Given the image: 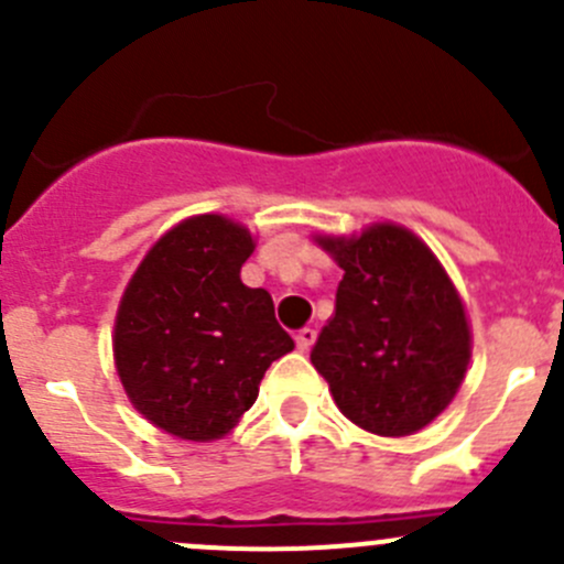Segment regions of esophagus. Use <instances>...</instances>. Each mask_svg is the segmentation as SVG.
Here are the masks:
<instances>
[{
    "instance_id": "esophagus-1",
    "label": "esophagus",
    "mask_w": 564,
    "mask_h": 564,
    "mask_svg": "<svg viewBox=\"0 0 564 564\" xmlns=\"http://www.w3.org/2000/svg\"><path fill=\"white\" fill-rule=\"evenodd\" d=\"M314 340H316V329L311 327H303L297 335H294V344H297L300 351H308L311 346H314Z\"/></svg>"
}]
</instances>
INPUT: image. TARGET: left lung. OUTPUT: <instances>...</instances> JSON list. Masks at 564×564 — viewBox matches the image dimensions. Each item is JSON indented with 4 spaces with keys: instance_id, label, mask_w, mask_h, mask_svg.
I'll list each match as a JSON object with an SVG mask.
<instances>
[{
    "instance_id": "left-lung-1",
    "label": "left lung",
    "mask_w": 564,
    "mask_h": 564,
    "mask_svg": "<svg viewBox=\"0 0 564 564\" xmlns=\"http://www.w3.org/2000/svg\"><path fill=\"white\" fill-rule=\"evenodd\" d=\"M311 240L344 270L311 349L335 406L368 434H417L451 406L471 360L456 283L434 250L392 220Z\"/></svg>"
}]
</instances>
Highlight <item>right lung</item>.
Masks as SVG:
<instances>
[{"label": "right lung", "mask_w": 564, "mask_h": 564, "mask_svg": "<svg viewBox=\"0 0 564 564\" xmlns=\"http://www.w3.org/2000/svg\"><path fill=\"white\" fill-rule=\"evenodd\" d=\"M253 250L240 220L191 215L158 237L119 297L111 333L119 382L135 412L176 440L231 434L267 368L294 349L270 292L242 283Z\"/></svg>", "instance_id": "obj_1"}]
</instances>
